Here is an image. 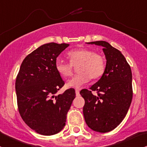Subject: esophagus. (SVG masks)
Listing matches in <instances>:
<instances>
[{"mask_svg": "<svg viewBox=\"0 0 147 147\" xmlns=\"http://www.w3.org/2000/svg\"><path fill=\"white\" fill-rule=\"evenodd\" d=\"M75 93H76L77 96H80V90L79 89H75Z\"/></svg>", "mask_w": 147, "mask_h": 147, "instance_id": "obj_1", "label": "esophagus"}]
</instances>
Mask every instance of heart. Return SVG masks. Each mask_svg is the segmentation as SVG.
Here are the masks:
<instances>
[{
    "instance_id": "1",
    "label": "heart",
    "mask_w": 147,
    "mask_h": 147,
    "mask_svg": "<svg viewBox=\"0 0 147 147\" xmlns=\"http://www.w3.org/2000/svg\"><path fill=\"white\" fill-rule=\"evenodd\" d=\"M69 63L58 59L55 61V69L63 78H69L73 73V66L77 67L79 73L66 83L67 87L79 89L89 80H98L106 71V58L99 53L88 49H78L67 53Z\"/></svg>"
}]
</instances>
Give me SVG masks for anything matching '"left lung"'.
Segmentation results:
<instances>
[{"instance_id": "obj_1", "label": "left lung", "mask_w": 147, "mask_h": 147, "mask_svg": "<svg viewBox=\"0 0 147 147\" xmlns=\"http://www.w3.org/2000/svg\"><path fill=\"white\" fill-rule=\"evenodd\" d=\"M88 44L103 46L106 67L103 76L89 90L80 91L85 101L83 114L89 127L104 133L119 125L129 110L133 94L132 71L121 52L108 42ZM93 90L97 92V95L92 94Z\"/></svg>"}]
</instances>
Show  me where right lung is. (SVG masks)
Segmentation results:
<instances>
[{
    "label": "right lung",
    "instance_id": "obj_1",
    "mask_svg": "<svg viewBox=\"0 0 147 147\" xmlns=\"http://www.w3.org/2000/svg\"><path fill=\"white\" fill-rule=\"evenodd\" d=\"M67 44L49 43L29 54L22 63L15 81L20 116L31 129L42 135L58 133L65 125L75 89L55 96L65 84L55 61Z\"/></svg>",
    "mask_w": 147,
    "mask_h": 147
}]
</instances>
